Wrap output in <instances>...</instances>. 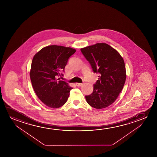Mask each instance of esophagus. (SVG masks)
Returning <instances> with one entry per match:
<instances>
[{
  "mask_svg": "<svg viewBox=\"0 0 157 157\" xmlns=\"http://www.w3.org/2000/svg\"><path fill=\"white\" fill-rule=\"evenodd\" d=\"M76 86H78V87H79V86H82L83 84H82V83H76Z\"/></svg>",
  "mask_w": 157,
  "mask_h": 157,
  "instance_id": "1",
  "label": "esophagus"
}]
</instances>
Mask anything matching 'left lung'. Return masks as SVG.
<instances>
[{"label": "left lung", "mask_w": 157, "mask_h": 157, "mask_svg": "<svg viewBox=\"0 0 157 157\" xmlns=\"http://www.w3.org/2000/svg\"><path fill=\"white\" fill-rule=\"evenodd\" d=\"M82 54L90 63L99 79L93 85V92L86 95L87 102L101 109L116 100L126 80L124 62L118 52L108 44L97 43L82 48Z\"/></svg>", "instance_id": "obj_1"}]
</instances>
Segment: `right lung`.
<instances>
[{
    "instance_id": "obj_1",
    "label": "right lung",
    "mask_w": 157,
    "mask_h": 157,
    "mask_svg": "<svg viewBox=\"0 0 157 157\" xmlns=\"http://www.w3.org/2000/svg\"><path fill=\"white\" fill-rule=\"evenodd\" d=\"M75 52L72 48L49 45L33 58L30 71L33 87L39 99L49 107H60L68 99L73 88L57 77L63 75L69 57Z\"/></svg>"
}]
</instances>
